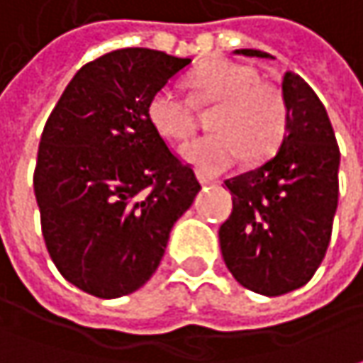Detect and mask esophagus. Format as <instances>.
<instances>
[{
  "instance_id": "1",
  "label": "esophagus",
  "mask_w": 363,
  "mask_h": 363,
  "mask_svg": "<svg viewBox=\"0 0 363 363\" xmlns=\"http://www.w3.org/2000/svg\"><path fill=\"white\" fill-rule=\"evenodd\" d=\"M199 182H201V184H213L216 181H211V179H207V177L199 174Z\"/></svg>"
}]
</instances>
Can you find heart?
Returning a JSON list of instances; mask_svg holds the SVG:
<instances>
[{"instance_id": "1", "label": "heart", "mask_w": 363, "mask_h": 363, "mask_svg": "<svg viewBox=\"0 0 363 363\" xmlns=\"http://www.w3.org/2000/svg\"><path fill=\"white\" fill-rule=\"evenodd\" d=\"M189 96L170 86L154 92L147 118L156 133L168 141H186L197 129L193 104L216 111L209 117L213 133L182 147V158L201 174L213 177L242 160L271 156L286 138L289 111L279 88L261 82V74L238 61L213 59L186 77Z\"/></svg>"}]
</instances>
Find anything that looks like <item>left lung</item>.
<instances>
[{
  "mask_svg": "<svg viewBox=\"0 0 363 363\" xmlns=\"http://www.w3.org/2000/svg\"><path fill=\"white\" fill-rule=\"evenodd\" d=\"M236 53L271 57L257 49ZM281 92L288 135L271 160L225 181L232 213L220 225L225 267L240 286L263 296L312 279L327 255L339 199L341 154L323 102L294 72L284 75Z\"/></svg>",
  "mask_w": 363,
  "mask_h": 363,
  "instance_id": "left-lung-1",
  "label": "left lung"
}]
</instances>
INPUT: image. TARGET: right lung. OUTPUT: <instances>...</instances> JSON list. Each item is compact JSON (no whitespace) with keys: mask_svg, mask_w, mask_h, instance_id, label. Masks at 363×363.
I'll return each mask as SVG.
<instances>
[{"mask_svg":"<svg viewBox=\"0 0 363 363\" xmlns=\"http://www.w3.org/2000/svg\"><path fill=\"white\" fill-rule=\"evenodd\" d=\"M189 63L152 49L102 55L45 123L33 177L40 230L59 273L86 294L141 288L201 189L147 118L150 98Z\"/></svg>","mask_w":363,"mask_h":363,"instance_id":"obj_1","label":"right lung"}]
</instances>
